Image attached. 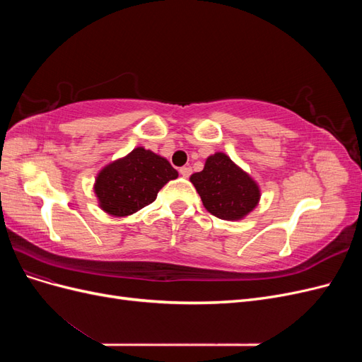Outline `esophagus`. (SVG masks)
Here are the masks:
<instances>
[{
    "mask_svg": "<svg viewBox=\"0 0 362 362\" xmlns=\"http://www.w3.org/2000/svg\"><path fill=\"white\" fill-rule=\"evenodd\" d=\"M180 173L182 175L184 178H187V177H190V173H192V168H189V166H184V168H181V169H180Z\"/></svg>",
    "mask_w": 362,
    "mask_h": 362,
    "instance_id": "34e87169",
    "label": "esophagus"
}]
</instances>
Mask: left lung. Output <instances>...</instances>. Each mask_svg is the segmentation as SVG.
<instances>
[{
	"label": "left lung",
	"mask_w": 362,
	"mask_h": 362,
	"mask_svg": "<svg viewBox=\"0 0 362 362\" xmlns=\"http://www.w3.org/2000/svg\"><path fill=\"white\" fill-rule=\"evenodd\" d=\"M190 181L206 210L223 221H238L259 201L257 182L222 152L208 157L204 170L193 173Z\"/></svg>",
	"instance_id": "obj_1"
}]
</instances>
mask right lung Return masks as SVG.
Listing matches in <instances>:
<instances>
[{
	"instance_id": "obj_1",
	"label": "right lung",
	"mask_w": 362,
	"mask_h": 362,
	"mask_svg": "<svg viewBox=\"0 0 362 362\" xmlns=\"http://www.w3.org/2000/svg\"><path fill=\"white\" fill-rule=\"evenodd\" d=\"M177 177L178 172L166 158L136 148L100 172L95 193L105 213L122 217L154 202L163 185Z\"/></svg>"
}]
</instances>
